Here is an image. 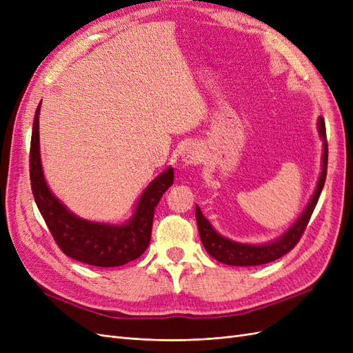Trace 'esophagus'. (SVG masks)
Returning a JSON list of instances; mask_svg holds the SVG:
<instances>
[{"mask_svg": "<svg viewBox=\"0 0 353 353\" xmlns=\"http://www.w3.org/2000/svg\"><path fill=\"white\" fill-rule=\"evenodd\" d=\"M201 159H203V153L200 150V147H197L194 144H190L184 148L183 153H181V165H183L184 168L193 166V165H197L199 162H201Z\"/></svg>", "mask_w": 353, "mask_h": 353, "instance_id": "34e87169", "label": "esophagus"}]
</instances>
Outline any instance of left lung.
<instances>
[{
  "label": "left lung",
  "instance_id": "obj_1",
  "mask_svg": "<svg viewBox=\"0 0 353 353\" xmlns=\"http://www.w3.org/2000/svg\"><path fill=\"white\" fill-rule=\"evenodd\" d=\"M316 126H318V135L323 141L321 172H319V178L316 181L314 193L311 199L307 200L305 209L280 237H276L271 241L261 243V244L234 241L225 236H222V234H219L215 228H213L212 223L205 218L200 208L196 205V221H197L200 239L203 245H205L206 252L212 256L213 259L231 266H256V265H263L281 258V256L290 252L297 244L299 239L302 237L309 219H311V215L316 206L319 194H321L324 183H325V176H327L328 147H327L325 123L321 116L318 117Z\"/></svg>",
  "mask_w": 353,
  "mask_h": 353
}]
</instances>
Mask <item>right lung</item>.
I'll list each match as a JSON object with an SVG mask.
<instances>
[{
  "label": "right lung",
  "instance_id": "obj_1",
  "mask_svg": "<svg viewBox=\"0 0 353 353\" xmlns=\"http://www.w3.org/2000/svg\"><path fill=\"white\" fill-rule=\"evenodd\" d=\"M39 112L41 103L32 128L30 185L37 206L59 248L74 261L101 268L121 266L140 258L150 243L154 208L174 184V168H166L143 190L131 218L125 222L112 223L81 218L63 205L47 184L41 162Z\"/></svg>",
  "mask_w": 353,
  "mask_h": 353
}]
</instances>
